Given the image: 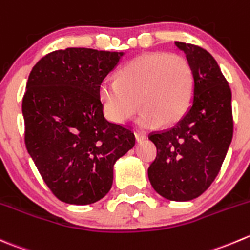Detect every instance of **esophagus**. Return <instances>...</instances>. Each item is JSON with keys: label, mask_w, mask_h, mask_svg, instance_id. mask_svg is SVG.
I'll return each mask as SVG.
<instances>
[{"label": "esophagus", "mask_w": 250, "mask_h": 250, "mask_svg": "<svg viewBox=\"0 0 250 250\" xmlns=\"http://www.w3.org/2000/svg\"><path fill=\"white\" fill-rule=\"evenodd\" d=\"M134 135H135V140H137L138 143L143 142V140L146 138V134H145V133H143V132H135Z\"/></svg>", "instance_id": "obj_1"}]
</instances>
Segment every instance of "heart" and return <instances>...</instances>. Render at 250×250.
Returning <instances> with one entry per match:
<instances>
[{"label":"heart","mask_w":250,"mask_h":250,"mask_svg":"<svg viewBox=\"0 0 250 250\" xmlns=\"http://www.w3.org/2000/svg\"><path fill=\"white\" fill-rule=\"evenodd\" d=\"M194 91L195 74L189 61L181 55L150 52L128 62L117 79H104L99 98L112 122H127L140 105L138 125L151 128L161 122H178L189 110Z\"/></svg>","instance_id":"1"}]
</instances>
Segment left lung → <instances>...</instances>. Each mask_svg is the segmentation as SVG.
Segmentation results:
<instances>
[{
    "label": "left lung",
    "mask_w": 250,
    "mask_h": 250,
    "mask_svg": "<svg viewBox=\"0 0 250 250\" xmlns=\"http://www.w3.org/2000/svg\"><path fill=\"white\" fill-rule=\"evenodd\" d=\"M195 74L192 105L174 127L151 133L157 154L147 176L161 197L188 202L219 174L233 135L232 94L215 58L204 48L176 41Z\"/></svg>",
    "instance_id": "left-lung-1"
}]
</instances>
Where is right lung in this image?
<instances>
[{"label": "right lung", "mask_w": 250, "mask_h": 250, "mask_svg": "<svg viewBox=\"0 0 250 250\" xmlns=\"http://www.w3.org/2000/svg\"><path fill=\"white\" fill-rule=\"evenodd\" d=\"M123 52L68 47L48 53L29 74L21 111L25 146L51 192L88 205L111 189L113 165L132 149V130L108 122L99 86Z\"/></svg>", "instance_id": "add662e5"}]
</instances>
